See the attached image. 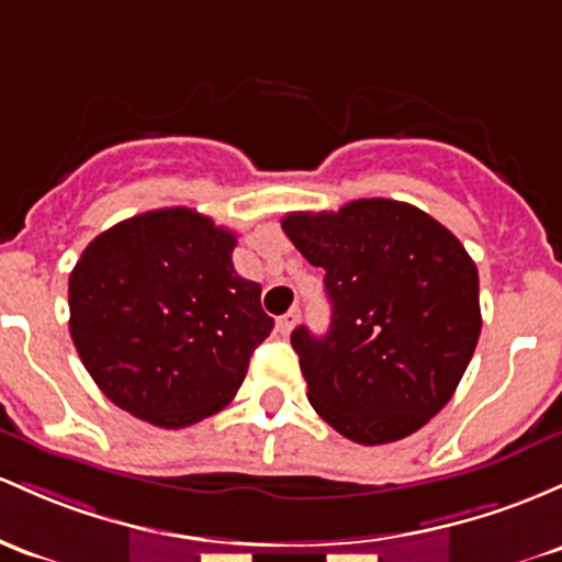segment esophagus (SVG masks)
I'll use <instances>...</instances> for the list:
<instances>
[{
	"label": "esophagus",
	"instance_id": "esophagus-1",
	"mask_svg": "<svg viewBox=\"0 0 562 562\" xmlns=\"http://www.w3.org/2000/svg\"><path fill=\"white\" fill-rule=\"evenodd\" d=\"M301 312L299 310H291L288 314H282L280 319H277V330L282 333V336H291V330L295 328V323H299Z\"/></svg>",
	"mask_w": 562,
	"mask_h": 562
}]
</instances>
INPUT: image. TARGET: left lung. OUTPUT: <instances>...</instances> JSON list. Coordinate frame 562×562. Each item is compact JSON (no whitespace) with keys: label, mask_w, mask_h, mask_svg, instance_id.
<instances>
[{"label":"left lung","mask_w":562,"mask_h":562,"mask_svg":"<svg viewBox=\"0 0 562 562\" xmlns=\"http://www.w3.org/2000/svg\"><path fill=\"white\" fill-rule=\"evenodd\" d=\"M282 232L325 269L330 328L291 344L312 408L362 446L422 429L446 408L480 338L477 267L442 224L408 202L355 200L288 213Z\"/></svg>","instance_id":"1"}]
</instances>
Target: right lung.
Masks as SVG:
<instances>
[{
	"label": "right lung",
	"mask_w": 562,
	"mask_h": 562,
	"mask_svg": "<svg viewBox=\"0 0 562 562\" xmlns=\"http://www.w3.org/2000/svg\"><path fill=\"white\" fill-rule=\"evenodd\" d=\"M234 232L189 207L111 226L69 277V330L92 381L154 427L224 408L274 328L261 285L234 271Z\"/></svg>",
	"instance_id": "obj_1"
}]
</instances>
